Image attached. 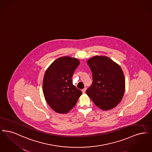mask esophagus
I'll use <instances>...</instances> for the list:
<instances>
[{
    "instance_id": "obj_1",
    "label": "esophagus",
    "mask_w": 152,
    "mask_h": 152,
    "mask_svg": "<svg viewBox=\"0 0 152 152\" xmlns=\"http://www.w3.org/2000/svg\"><path fill=\"white\" fill-rule=\"evenodd\" d=\"M86 89H86V88H84V89H82V90H81V91H82V92H83V94H85V93H86Z\"/></svg>"
}]
</instances>
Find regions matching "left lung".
<instances>
[{"instance_id": "obj_1", "label": "left lung", "mask_w": 152, "mask_h": 152, "mask_svg": "<svg viewBox=\"0 0 152 152\" xmlns=\"http://www.w3.org/2000/svg\"><path fill=\"white\" fill-rule=\"evenodd\" d=\"M93 83L86 94L103 110L116 107L123 98L125 80L121 66L106 56H94L87 60Z\"/></svg>"}]
</instances>
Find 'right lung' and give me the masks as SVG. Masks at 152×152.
Returning <instances> with one entry per match:
<instances>
[{
	"label": "right lung",
	"mask_w": 152,
	"mask_h": 152,
	"mask_svg": "<svg viewBox=\"0 0 152 152\" xmlns=\"http://www.w3.org/2000/svg\"><path fill=\"white\" fill-rule=\"evenodd\" d=\"M79 64L78 58L62 56L56 59L45 72L44 96L48 105L56 113H68L82 94L72 81L74 71Z\"/></svg>",
	"instance_id": "right-lung-1"
}]
</instances>
